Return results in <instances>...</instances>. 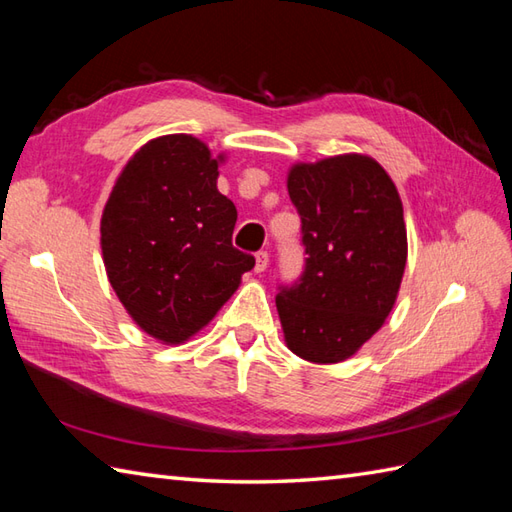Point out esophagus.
Instances as JSON below:
<instances>
[{"label": "esophagus", "instance_id": "1", "mask_svg": "<svg viewBox=\"0 0 512 512\" xmlns=\"http://www.w3.org/2000/svg\"><path fill=\"white\" fill-rule=\"evenodd\" d=\"M268 262H270V257H268L266 250H259V253L255 255V270H257V273H264V270L268 268Z\"/></svg>", "mask_w": 512, "mask_h": 512}]
</instances>
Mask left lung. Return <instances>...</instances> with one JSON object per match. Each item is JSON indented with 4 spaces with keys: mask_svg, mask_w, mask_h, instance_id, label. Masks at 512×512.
<instances>
[{
    "mask_svg": "<svg viewBox=\"0 0 512 512\" xmlns=\"http://www.w3.org/2000/svg\"><path fill=\"white\" fill-rule=\"evenodd\" d=\"M288 193L308 257L275 299L284 339L310 363H341L383 328L396 303L407 264L400 195L361 154L299 162Z\"/></svg>",
    "mask_w": 512,
    "mask_h": 512,
    "instance_id": "1",
    "label": "left lung"
}]
</instances>
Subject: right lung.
Masks as SVG:
<instances>
[{
  "mask_svg": "<svg viewBox=\"0 0 512 512\" xmlns=\"http://www.w3.org/2000/svg\"><path fill=\"white\" fill-rule=\"evenodd\" d=\"M202 140L169 134L129 158L101 217L107 279L154 339L184 343L231 299L255 257L233 246L235 204Z\"/></svg>",
  "mask_w": 512,
  "mask_h": 512,
  "instance_id": "1",
  "label": "right lung"
}]
</instances>
